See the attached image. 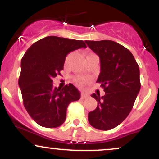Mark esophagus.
Masks as SVG:
<instances>
[{"label": "esophagus", "instance_id": "34e87169", "mask_svg": "<svg viewBox=\"0 0 159 159\" xmlns=\"http://www.w3.org/2000/svg\"><path fill=\"white\" fill-rule=\"evenodd\" d=\"M89 96V95L87 93H86L84 92H82L81 93V97L82 99H85V98H87V97Z\"/></svg>", "mask_w": 159, "mask_h": 159}]
</instances>
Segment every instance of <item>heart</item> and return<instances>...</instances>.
<instances>
[{
	"mask_svg": "<svg viewBox=\"0 0 159 159\" xmlns=\"http://www.w3.org/2000/svg\"><path fill=\"white\" fill-rule=\"evenodd\" d=\"M75 82L76 83V84H78V86H81H81H84L86 83H87V79H85V78H84L78 77L75 79Z\"/></svg>",
	"mask_w": 159,
	"mask_h": 159,
	"instance_id": "1",
	"label": "heart"
}]
</instances>
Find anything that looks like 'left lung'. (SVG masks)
I'll return each instance as SVG.
<instances>
[{"label":"left lung","mask_w":159,"mask_h":159,"mask_svg":"<svg viewBox=\"0 0 159 159\" xmlns=\"http://www.w3.org/2000/svg\"><path fill=\"white\" fill-rule=\"evenodd\" d=\"M100 58L97 79L105 96L93 93L98 105L88 114V121L99 130H110L117 126L129 114L140 89V70L129 49L111 40L85 41Z\"/></svg>","instance_id":"8db88e82"}]
</instances>
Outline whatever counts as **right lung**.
I'll use <instances>...</instances> for the list:
<instances>
[{
    "label": "right lung",
    "mask_w": 159,
    "mask_h": 159,
    "mask_svg": "<svg viewBox=\"0 0 159 159\" xmlns=\"http://www.w3.org/2000/svg\"><path fill=\"white\" fill-rule=\"evenodd\" d=\"M81 48H87L82 40L50 36L34 43L23 56L19 85L24 106L41 126L61 125L68 105L81 97L72 84L62 89L53 85L54 78L61 75L67 54Z\"/></svg>",
    "instance_id": "right-lung-1"
}]
</instances>
